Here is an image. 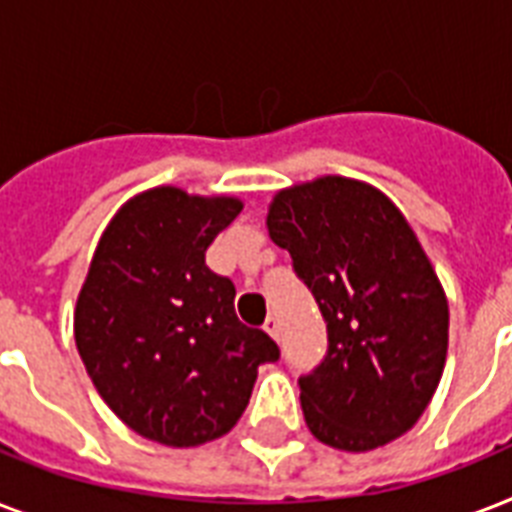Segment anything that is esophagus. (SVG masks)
Masks as SVG:
<instances>
[{
    "mask_svg": "<svg viewBox=\"0 0 512 512\" xmlns=\"http://www.w3.org/2000/svg\"><path fill=\"white\" fill-rule=\"evenodd\" d=\"M263 329L273 337V340H279V319H276V316H268L263 324Z\"/></svg>",
    "mask_w": 512,
    "mask_h": 512,
    "instance_id": "esophagus-1",
    "label": "esophagus"
}]
</instances>
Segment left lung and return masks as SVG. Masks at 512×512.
Masks as SVG:
<instances>
[{
  "label": "left lung",
  "instance_id": "8db88e82",
  "mask_svg": "<svg viewBox=\"0 0 512 512\" xmlns=\"http://www.w3.org/2000/svg\"><path fill=\"white\" fill-rule=\"evenodd\" d=\"M268 231L327 324V356L297 380L313 436L369 452L406 433L444 372L449 305L404 215L369 185L321 177L273 199Z\"/></svg>",
  "mask_w": 512,
  "mask_h": 512
}]
</instances>
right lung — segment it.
I'll return each mask as SVG.
<instances>
[{"instance_id": "add662e5", "label": "right lung", "mask_w": 512, "mask_h": 512, "mask_svg": "<svg viewBox=\"0 0 512 512\" xmlns=\"http://www.w3.org/2000/svg\"><path fill=\"white\" fill-rule=\"evenodd\" d=\"M241 212L236 199L154 188L103 233L76 303V348L114 414L164 446L225 436L257 366L279 361L263 329L241 324L236 287L207 249Z\"/></svg>"}]
</instances>
